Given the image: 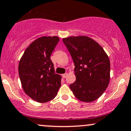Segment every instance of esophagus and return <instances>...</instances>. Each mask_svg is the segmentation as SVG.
I'll use <instances>...</instances> for the list:
<instances>
[{"mask_svg":"<svg viewBox=\"0 0 131 131\" xmlns=\"http://www.w3.org/2000/svg\"><path fill=\"white\" fill-rule=\"evenodd\" d=\"M67 76H68V73H64V74L62 75L63 78H67Z\"/></svg>","mask_w":131,"mask_h":131,"instance_id":"34e87169","label":"esophagus"}]
</instances>
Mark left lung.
I'll return each mask as SVG.
<instances>
[{"label":"left lung","instance_id":"obj_1","mask_svg":"<svg viewBox=\"0 0 131 131\" xmlns=\"http://www.w3.org/2000/svg\"><path fill=\"white\" fill-rule=\"evenodd\" d=\"M74 61L76 81L70 88L78 100L92 102L98 99L110 80L109 57L100 45L85 36L63 39Z\"/></svg>","mask_w":131,"mask_h":131}]
</instances>
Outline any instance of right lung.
Wrapping results in <instances>:
<instances>
[{
	"instance_id": "right-lung-1",
	"label": "right lung",
	"mask_w": 131,
	"mask_h": 131,
	"mask_svg": "<svg viewBox=\"0 0 131 131\" xmlns=\"http://www.w3.org/2000/svg\"><path fill=\"white\" fill-rule=\"evenodd\" d=\"M58 36H42L30 43L19 62L22 88L33 100L45 103L53 100L61 86V76L55 74L50 56Z\"/></svg>"
}]
</instances>
